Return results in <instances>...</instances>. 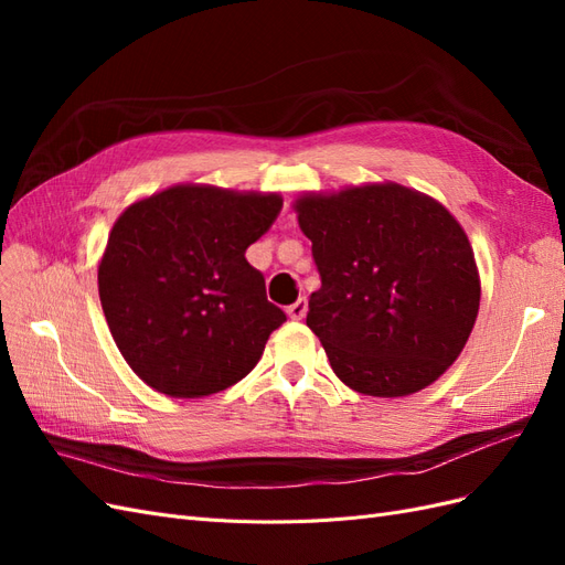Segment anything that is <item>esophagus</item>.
I'll return each mask as SVG.
<instances>
[{"label": "esophagus", "mask_w": 565, "mask_h": 565, "mask_svg": "<svg viewBox=\"0 0 565 565\" xmlns=\"http://www.w3.org/2000/svg\"><path fill=\"white\" fill-rule=\"evenodd\" d=\"M306 311H309V301H306L303 297L297 299L292 306H287V316L292 320H301L306 316Z\"/></svg>", "instance_id": "34e87169"}]
</instances>
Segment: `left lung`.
I'll list each match as a JSON object with an SVG mask.
<instances>
[{
  "label": "left lung",
  "mask_w": 565,
  "mask_h": 565,
  "mask_svg": "<svg viewBox=\"0 0 565 565\" xmlns=\"http://www.w3.org/2000/svg\"><path fill=\"white\" fill-rule=\"evenodd\" d=\"M295 212L320 273L306 324L337 377L374 398L434 384L465 349L481 303L459 221L393 181L303 193Z\"/></svg>",
  "instance_id": "1"
}]
</instances>
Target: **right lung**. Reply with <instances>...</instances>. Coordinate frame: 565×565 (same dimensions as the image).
I'll return each mask as SVG.
<instances>
[{
	"mask_svg": "<svg viewBox=\"0 0 565 565\" xmlns=\"http://www.w3.org/2000/svg\"><path fill=\"white\" fill-rule=\"evenodd\" d=\"M280 207L278 193L179 183L117 216L98 297L139 380L169 398H204L259 363L285 313L245 252Z\"/></svg>",
	"mask_w": 565,
	"mask_h": 565,
	"instance_id": "add662e5",
	"label": "right lung"
}]
</instances>
